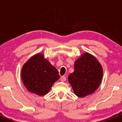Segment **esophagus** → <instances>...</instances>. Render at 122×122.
Returning a JSON list of instances; mask_svg holds the SVG:
<instances>
[{
  "mask_svg": "<svg viewBox=\"0 0 122 122\" xmlns=\"http://www.w3.org/2000/svg\"><path fill=\"white\" fill-rule=\"evenodd\" d=\"M60 80H61V81H62V82L66 81V77H65V76H62V77L60 78Z\"/></svg>",
  "mask_w": 122,
  "mask_h": 122,
  "instance_id": "34e87169",
  "label": "esophagus"
}]
</instances>
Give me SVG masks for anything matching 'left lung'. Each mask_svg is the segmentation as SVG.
I'll return each mask as SVG.
<instances>
[{
  "label": "left lung",
  "mask_w": 122,
  "mask_h": 122,
  "mask_svg": "<svg viewBox=\"0 0 122 122\" xmlns=\"http://www.w3.org/2000/svg\"><path fill=\"white\" fill-rule=\"evenodd\" d=\"M74 67V71L69 75L68 80L74 94L80 98L93 94L103 78V67L99 60L86 52L75 61Z\"/></svg>",
  "instance_id": "obj_1"
}]
</instances>
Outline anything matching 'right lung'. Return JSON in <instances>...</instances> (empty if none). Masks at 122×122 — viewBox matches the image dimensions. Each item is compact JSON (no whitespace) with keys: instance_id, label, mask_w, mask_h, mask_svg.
<instances>
[{"instance_id":"obj_1","label":"right lung","mask_w":122,"mask_h":122,"mask_svg":"<svg viewBox=\"0 0 122 122\" xmlns=\"http://www.w3.org/2000/svg\"><path fill=\"white\" fill-rule=\"evenodd\" d=\"M21 78L28 91L39 96L47 94L60 78L58 71L43 54L33 55L21 69Z\"/></svg>"}]
</instances>
